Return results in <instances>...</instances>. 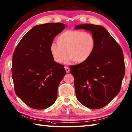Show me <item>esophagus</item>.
Returning a JSON list of instances; mask_svg holds the SVG:
<instances>
[{"label":"esophagus","mask_w":132,"mask_h":132,"mask_svg":"<svg viewBox=\"0 0 132 132\" xmlns=\"http://www.w3.org/2000/svg\"><path fill=\"white\" fill-rule=\"evenodd\" d=\"M64 69H65V70H66V72H69V71H70V69H69V67L65 66V67H64Z\"/></svg>","instance_id":"esophagus-1"}]
</instances>
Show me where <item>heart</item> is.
I'll return each mask as SVG.
<instances>
[{
    "mask_svg": "<svg viewBox=\"0 0 132 132\" xmlns=\"http://www.w3.org/2000/svg\"><path fill=\"white\" fill-rule=\"evenodd\" d=\"M57 44L53 43L50 51L55 61L62 63L70 55V61L83 63L93 53L96 41L91 33L78 30H68L58 36Z\"/></svg>",
    "mask_w": 132,
    "mask_h": 132,
    "instance_id": "heart-1",
    "label": "heart"
}]
</instances>
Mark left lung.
Here are the masks:
<instances>
[{
    "instance_id": "obj_1",
    "label": "left lung",
    "mask_w": 132,
    "mask_h": 132,
    "mask_svg": "<svg viewBox=\"0 0 132 132\" xmlns=\"http://www.w3.org/2000/svg\"><path fill=\"white\" fill-rule=\"evenodd\" d=\"M74 28L89 31L96 41L94 51L88 60L70 67L77 98L88 108H102L120 91L125 69L122 50L102 26L84 24Z\"/></svg>"
}]
</instances>
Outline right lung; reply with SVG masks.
<instances>
[{"mask_svg":"<svg viewBox=\"0 0 132 132\" xmlns=\"http://www.w3.org/2000/svg\"><path fill=\"white\" fill-rule=\"evenodd\" d=\"M65 27L60 23L36 26L24 36L13 53L15 93L30 108L46 109L57 99L58 86L66 71L63 65L53 61L50 46Z\"/></svg>","mask_w":132,"mask_h":132,"instance_id":"add662e5","label":"right lung"}]
</instances>
